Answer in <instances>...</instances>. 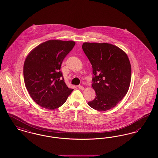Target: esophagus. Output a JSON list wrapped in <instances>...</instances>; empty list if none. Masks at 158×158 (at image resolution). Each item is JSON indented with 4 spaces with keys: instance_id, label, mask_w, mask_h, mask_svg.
Segmentation results:
<instances>
[{
    "instance_id": "1",
    "label": "esophagus",
    "mask_w": 158,
    "mask_h": 158,
    "mask_svg": "<svg viewBox=\"0 0 158 158\" xmlns=\"http://www.w3.org/2000/svg\"><path fill=\"white\" fill-rule=\"evenodd\" d=\"M77 87H78L80 89H81V90H83V89H84V87L82 85H79V86H77Z\"/></svg>"
}]
</instances>
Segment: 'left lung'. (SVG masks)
<instances>
[{
	"mask_svg": "<svg viewBox=\"0 0 158 158\" xmlns=\"http://www.w3.org/2000/svg\"><path fill=\"white\" fill-rule=\"evenodd\" d=\"M82 49L92 66V86L96 93L88 104L98 111L108 110L128 90L131 68L128 56L118 47L108 43H85Z\"/></svg>",
	"mask_w": 158,
	"mask_h": 158,
	"instance_id": "obj_1",
	"label": "left lung"
}]
</instances>
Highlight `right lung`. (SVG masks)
<instances>
[{"mask_svg":"<svg viewBox=\"0 0 158 158\" xmlns=\"http://www.w3.org/2000/svg\"><path fill=\"white\" fill-rule=\"evenodd\" d=\"M75 45L72 41L49 40L38 45L23 64V78L31 97L41 106L54 110L65 103L73 91L64 82L61 65Z\"/></svg>","mask_w":158,"mask_h":158,"instance_id":"obj_1","label":"right lung"}]
</instances>
